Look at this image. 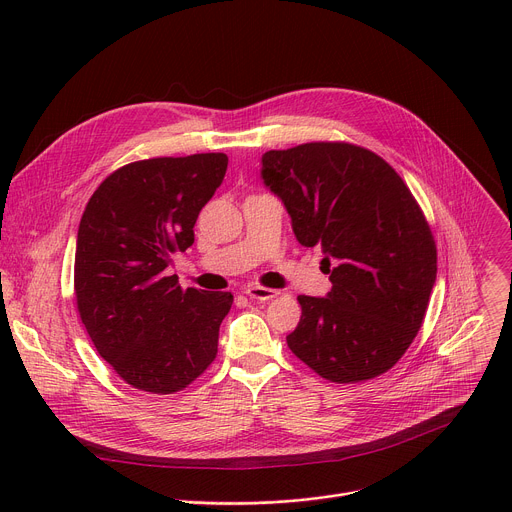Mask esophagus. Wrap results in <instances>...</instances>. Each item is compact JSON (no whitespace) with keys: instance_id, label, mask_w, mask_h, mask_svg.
<instances>
[{"instance_id":"esophagus-1","label":"esophagus","mask_w":512,"mask_h":512,"mask_svg":"<svg viewBox=\"0 0 512 512\" xmlns=\"http://www.w3.org/2000/svg\"><path fill=\"white\" fill-rule=\"evenodd\" d=\"M245 294H247L251 300L269 302V300L277 298L279 291H277V289H269V287H263V285H249V287H245Z\"/></svg>"}]
</instances>
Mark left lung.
<instances>
[{
	"label": "left lung",
	"instance_id": "left-lung-1",
	"mask_svg": "<svg viewBox=\"0 0 512 512\" xmlns=\"http://www.w3.org/2000/svg\"><path fill=\"white\" fill-rule=\"evenodd\" d=\"M265 186L285 204L304 247H322L332 289L298 296L302 320L287 346L332 383L395 367L417 336L437 273L425 214L375 152L310 141L263 156Z\"/></svg>",
	"mask_w": 512,
	"mask_h": 512
}]
</instances>
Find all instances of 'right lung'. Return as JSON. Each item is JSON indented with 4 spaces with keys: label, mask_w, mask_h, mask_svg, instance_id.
I'll list each match as a JSON object with an SVG mask.
<instances>
[{
    "label": "right lung",
    "mask_w": 512,
    "mask_h": 512,
    "mask_svg": "<svg viewBox=\"0 0 512 512\" xmlns=\"http://www.w3.org/2000/svg\"><path fill=\"white\" fill-rule=\"evenodd\" d=\"M227 164L225 154L131 162L99 184L83 212L77 310L97 352L133 389L178 393L216 358L233 294L182 289L166 267L194 243L196 218Z\"/></svg>",
    "instance_id": "obj_1"
}]
</instances>
